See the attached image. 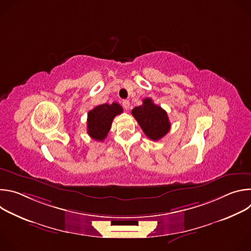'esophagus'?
Instances as JSON below:
<instances>
[{
	"label": "esophagus",
	"mask_w": 251,
	"mask_h": 251,
	"mask_svg": "<svg viewBox=\"0 0 251 251\" xmlns=\"http://www.w3.org/2000/svg\"><path fill=\"white\" fill-rule=\"evenodd\" d=\"M122 105H123L124 108L127 110V109H129V107H130V102H129L128 100H124V101L122 102Z\"/></svg>",
	"instance_id": "1"
}]
</instances>
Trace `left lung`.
Here are the masks:
<instances>
[{
	"label": "left lung",
	"mask_w": 251,
	"mask_h": 251,
	"mask_svg": "<svg viewBox=\"0 0 251 251\" xmlns=\"http://www.w3.org/2000/svg\"><path fill=\"white\" fill-rule=\"evenodd\" d=\"M132 115L143 132L153 141L160 140L170 131L171 123L167 112L161 106L156 105L151 98L143 99V104L135 107Z\"/></svg>",
	"instance_id": "left-lung-1"
}]
</instances>
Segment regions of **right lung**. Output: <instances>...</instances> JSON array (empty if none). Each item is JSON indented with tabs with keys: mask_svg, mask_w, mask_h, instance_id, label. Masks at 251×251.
<instances>
[{
	"mask_svg": "<svg viewBox=\"0 0 251 251\" xmlns=\"http://www.w3.org/2000/svg\"><path fill=\"white\" fill-rule=\"evenodd\" d=\"M122 112L123 108L116 102L96 106L87 114L88 135L96 141H103L111 128L114 117Z\"/></svg>",
	"mask_w": 251,
	"mask_h": 251,
	"instance_id": "add662e5",
	"label": "right lung"
}]
</instances>
